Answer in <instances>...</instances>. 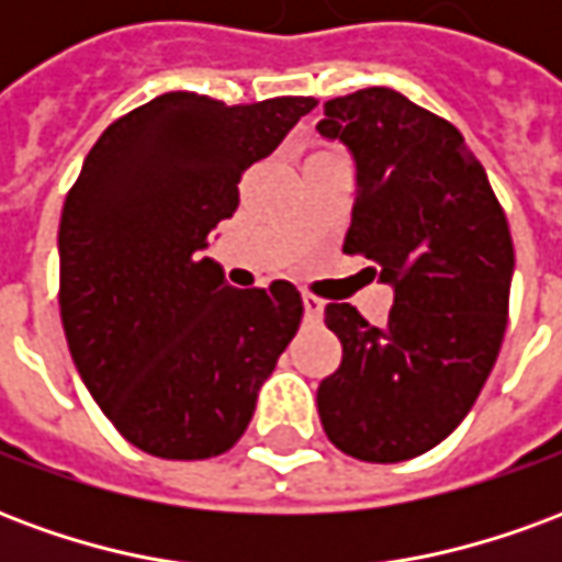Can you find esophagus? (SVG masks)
<instances>
[{
  "label": "esophagus",
  "mask_w": 562,
  "mask_h": 562,
  "mask_svg": "<svg viewBox=\"0 0 562 562\" xmlns=\"http://www.w3.org/2000/svg\"><path fill=\"white\" fill-rule=\"evenodd\" d=\"M304 313L310 322H318V318H322V313H325V301H322V297H316V294H304Z\"/></svg>",
  "instance_id": "obj_1"
}]
</instances>
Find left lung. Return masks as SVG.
I'll return each mask as SVG.
<instances>
[{
  "label": "left lung",
  "mask_w": 562,
  "mask_h": 562,
  "mask_svg": "<svg viewBox=\"0 0 562 562\" xmlns=\"http://www.w3.org/2000/svg\"><path fill=\"white\" fill-rule=\"evenodd\" d=\"M318 135L358 168L342 252L394 285L382 328L352 304L325 306L342 361L318 385V418L349 458H418L463 422L496 364L515 270L506 213L458 128L389 87L325 102Z\"/></svg>",
  "instance_id": "1"
}]
</instances>
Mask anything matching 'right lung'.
<instances>
[{"instance_id":"obj_1","label":"right lung","mask_w":562,"mask_h":562,"mask_svg":"<svg viewBox=\"0 0 562 562\" xmlns=\"http://www.w3.org/2000/svg\"><path fill=\"white\" fill-rule=\"evenodd\" d=\"M316 104L165 92L104 128L68 189L59 220L68 352L92 401L153 458L228 451L301 325L292 282L234 289L198 252L237 210L246 168Z\"/></svg>"}]
</instances>
